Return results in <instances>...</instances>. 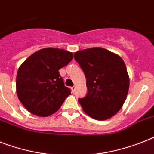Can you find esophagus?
<instances>
[{
    "label": "esophagus",
    "instance_id": "obj_1",
    "mask_svg": "<svg viewBox=\"0 0 154 154\" xmlns=\"http://www.w3.org/2000/svg\"><path fill=\"white\" fill-rule=\"evenodd\" d=\"M71 89H72V92H73V93H74V92H75V90H76V85H73V87L71 88Z\"/></svg>",
    "mask_w": 154,
    "mask_h": 154
}]
</instances>
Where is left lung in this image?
Masks as SVG:
<instances>
[{
    "instance_id": "obj_1",
    "label": "left lung",
    "mask_w": 154,
    "mask_h": 154,
    "mask_svg": "<svg viewBox=\"0 0 154 154\" xmlns=\"http://www.w3.org/2000/svg\"><path fill=\"white\" fill-rule=\"evenodd\" d=\"M74 59L86 77L87 95L78 102L85 112L105 120L120 110L129 89V76L123 60L100 47L77 51Z\"/></svg>"
}]
</instances>
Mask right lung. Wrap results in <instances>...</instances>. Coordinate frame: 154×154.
Wrapping results in <instances>:
<instances>
[{"label": "right lung", "mask_w": 154, "mask_h": 154, "mask_svg": "<svg viewBox=\"0 0 154 154\" xmlns=\"http://www.w3.org/2000/svg\"><path fill=\"white\" fill-rule=\"evenodd\" d=\"M73 57V53L62 49L44 48L27 57L20 66L16 92L28 112L45 117L61 107L71 90L65 86L58 70Z\"/></svg>", "instance_id": "add662e5"}]
</instances>
